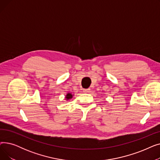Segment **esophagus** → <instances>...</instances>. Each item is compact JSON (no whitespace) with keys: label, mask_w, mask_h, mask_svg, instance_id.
Segmentation results:
<instances>
[{"label":"esophagus","mask_w":160,"mask_h":160,"mask_svg":"<svg viewBox=\"0 0 160 160\" xmlns=\"http://www.w3.org/2000/svg\"><path fill=\"white\" fill-rule=\"evenodd\" d=\"M83 91L86 92V93H88V92L90 91V89L89 88H88V89H83Z\"/></svg>","instance_id":"obj_1"}]
</instances>
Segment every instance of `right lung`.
Segmentation results:
<instances>
[{
	"mask_svg": "<svg viewBox=\"0 0 160 160\" xmlns=\"http://www.w3.org/2000/svg\"><path fill=\"white\" fill-rule=\"evenodd\" d=\"M72 97V95L71 94V93H68L67 95H66V98L68 100L69 98H71Z\"/></svg>",
	"mask_w": 160,
	"mask_h": 160,
	"instance_id": "1",
	"label": "right lung"
}]
</instances>
